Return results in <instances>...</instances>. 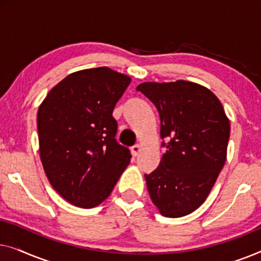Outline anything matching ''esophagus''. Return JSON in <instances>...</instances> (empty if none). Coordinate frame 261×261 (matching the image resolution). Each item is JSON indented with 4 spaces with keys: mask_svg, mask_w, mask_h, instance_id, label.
Returning <instances> with one entry per match:
<instances>
[{
    "mask_svg": "<svg viewBox=\"0 0 261 261\" xmlns=\"http://www.w3.org/2000/svg\"><path fill=\"white\" fill-rule=\"evenodd\" d=\"M140 151H141V146L139 145V144L134 145L133 147H132V154H133L134 156L139 155V153H140Z\"/></svg>",
    "mask_w": 261,
    "mask_h": 261,
    "instance_id": "1",
    "label": "esophagus"
}]
</instances>
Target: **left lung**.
Listing matches in <instances>:
<instances>
[{"label": "left lung", "instance_id": "8db88e82", "mask_svg": "<svg viewBox=\"0 0 261 261\" xmlns=\"http://www.w3.org/2000/svg\"><path fill=\"white\" fill-rule=\"evenodd\" d=\"M137 90L158 109L166 140L159 166L145 174L149 196L162 215L185 216L205 201L226 163L229 120L220 99L192 82H146Z\"/></svg>", "mask_w": 261, "mask_h": 261}]
</instances>
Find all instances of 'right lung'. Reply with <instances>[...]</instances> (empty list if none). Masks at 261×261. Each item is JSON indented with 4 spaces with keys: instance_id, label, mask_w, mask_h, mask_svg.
Wrapping results in <instances>:
<instances>
[{
    "instance_id": "obj_1",
    "label": "right lung",
    "mask_w": 261,
    "mask_h": 261,
    "mask_svg": "<svg viewBox=\"0 0 261 261\" xmlns=\"http://www.w3.org/2000/svg\"><path fill=\"white\" fill-rule=\"evenodd\" d=\"M130 78L109 67L69 74L38 110L39 151L53 189L71 204L94 208L110 195L130 162L116 141L113 110Z\"/></svg>"
}]
</instances>
